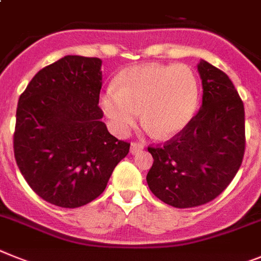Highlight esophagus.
<instances>
[{"label":"esophagus","instance_id":"1","mask_svg":"<svg viewBox=\"0 0 261 261\" xmlns=\"http://www.w3.org/2000/svg\"><path fill=\"white\" fill-rule=\"evenodd\" d=\"M144 148V146L142 143H138V142H133L130 146V152L133 153V155H135V153L140 152L142 149Z\"/></svg>","mask_w":261,"mask_h":261}]
</instances>
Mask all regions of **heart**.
Masks as SVG:
<instances>
[{
    "label": "heart",
    "instance_id": "obj_1",
    "mask_svg": "<svg viewBox=\"0 0 261 261\" xmlns=\"http://www.w3.org/2000/svg\"><path fill=\"white\" fill-rule=\"evenodd\" d=\"M198 102V81L184 64L131 67L119 74L117 87L101 94V108L114 131L127 133L142 112L143 123L159 138L184 130Z\"/></svg>",
    "mask_w": 261,
    "mask_h": 261
}]
</instances>
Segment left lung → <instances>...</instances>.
I'll return each instance as SVG.
<instances>
[{
    "label": "left lung",
    "instance_id": "left-lung-1",
    "mask_svg": "<svg viewBox=\"0 0 261 261\" xmlns=\"http://www.w3.org/2000/svg\"><path fill=\"white\" fill-rule=\"evenodd\" d=\"M202 106L164 146L148 147L149 189L178 209L205 205L228 187L244 155V106L227 74L210 63L197 65Z\"/></svg>",
    "mask_w": 261,
    "mask_h": 261
}]
</instances>
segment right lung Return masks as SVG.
<instances>
[{
    "mask_svg": "<svg viewBox=\"0 0 261 261\" xmlns=\"http://www.w3.org/2000/svg\"><path fill=\"white\" fill-rule=\"evenodd\" d=\"M101 59L68 55L40 69L18 101L14 156L40 198L80 207L105 190L128 153L101 121Z\"/></svg>",
    "mask_w": 261,
    "mask_h": 261,
    "instance_id": "obj_1",
    "label": "right lung"
}]
</instances>
